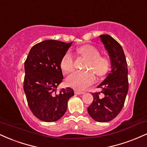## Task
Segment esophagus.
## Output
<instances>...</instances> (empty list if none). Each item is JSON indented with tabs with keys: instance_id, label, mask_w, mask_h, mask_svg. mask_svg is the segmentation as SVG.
I'll list each match as a JSON object with an SVG mask.
<instances>
[{
	"instance_id": "34e87169",
	"label": "esophagus",
	"mask_w": 147,
	"mask_h": 147,
	"mask_svg": "<svg viewBox=\"0 0 147 147\" xmlns=\"http://www.w3.org/2000/svg\"><path fill=\"white\" fill-rule=\"evenodd\" d=\"M85 92H84L77 90H75V94H83Z\"/></svg>"
}]
</instances>
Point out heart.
I'll return each instance as SVG.
<instances>
[{
    "label": "heart",
    "mask_w": 147,
    "mask_h": 147,
    "mask_svg": "<svg viewBox=\"0 0 147 147\" xmlns=\"http://www.w3.org/2000/svg\"><path fill=\"white\" fill-rule=\"evenodd\" d=\"M77 52L80 55L87 58L84 68L88 70L73 71L66 77V82L69 86L83 90L94 82L95 75L92 71L98 76L104 75L109 69V61L105 56L100 55L98 49L90 45L82 46L77 49ZM60 66L65 72H70L73 69L74 59L69 51L63 55L60 61Z\"/></svg>",
    "instance_id": "heart-1"
}]
</instances>
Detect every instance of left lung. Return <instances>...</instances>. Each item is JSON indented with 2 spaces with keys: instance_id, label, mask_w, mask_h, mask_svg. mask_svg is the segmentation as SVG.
I'll list each match as a JSON object with an SVG mask.
<instances>
[{
  "instance_id": "obj_1",
  "label": "left lung",
  "mask_w": 147,
  "mask_h": 147,
  "mask_svg": "<svg viewBox=\"0 0 147 147\" xmlns=\"http://www.w3.org/2000/svg\"><path fill=\"white\" fill-rule=\"evenodd\" d=\"M99 38L110 58L111 70L98 86L102 88L100 92L104 96L100 98V92L92 93L94 100L88 112L94 121L105 123L116 117L123 109L128 92V69L121 45L109 35H101Z\"/></svg>"
}]
</instances>
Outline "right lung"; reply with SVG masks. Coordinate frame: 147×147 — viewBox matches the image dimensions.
<instances>
[{"instance_id":"obj_1","label":"right lung","mask_w":147,"mask_h":147,"mask_svg":"<svg viewBox=\"0 0 147 147\" xmlns=\"http://www.w3.org/2000/svg\"><path fill=\"white\" fill-rule=\"evenodd\" d=\"M72 42L45 40L33 46L24 62V91L35 117L45 122L60 119L66 112L72 88H57L63 79L60 61Z\"/></svg>"}]
</instances>
